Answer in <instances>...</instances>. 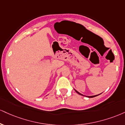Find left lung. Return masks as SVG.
Wrapping results in <instances>:
<instances>
[{
  "label": "left lung",
  "instance_id": "left-lung-1",
  "mask_svg": "<svg viewBox=\"0 0 125 125\" xmlns=\"http://www.w3.org/2000/svg\"><path fill=\"white\" fill-rule=\"evenodd\" d=\"M75 91H76V92L77 93H78V94H80V95H83V94H80V93H79L77 91H76V90H75ZM98 95H100V94H98ZM93 95V96H88V98H93V97H96V96H97V95Z\"/></svg>",
  "mask_w": 125,
  "mask_h": 125
}]
</instances>
